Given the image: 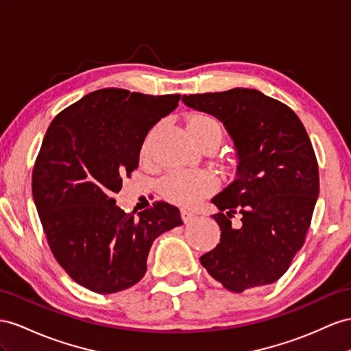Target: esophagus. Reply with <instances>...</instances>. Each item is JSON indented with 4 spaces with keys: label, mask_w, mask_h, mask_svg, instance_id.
Instances as JSON below:
<instances>
[{
    "label": "esophagus",
    "mask_w": 351,
    "mask_h": 351,
    "mask_svg": "<svg viewBox=\"0 0 351 351\" xmlns=\"http://www.w3.org/2000/svg\"><path fill=\"white\" fill-rule=\"evenodd\" d=\"M181 217H182V221L186 223V222L193 221V219H194V217H195V215H194L191 210H188V209H182V210H181Z\"/></svg>",
    "instance_id": "34e87169"
}]
</instances>
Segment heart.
Returning <instances> with one entry per match:
<instances>
[{"mask_svg": "<svg viewBox=\"0 0 351 351\" xmlns=\"http://www.w3.org/2000/svg\"><path fill=\"white\" fill-rule=\"evenodd\" d=\"M186 129L190 132L191 138L200 147L209 145V143L218 145L222 139V125L217 117L210 114H195L190 117L186 123ZM152 133H154V130L148 134L145 142H143V154L149 152ZM215 184H217V181L209 172H173L163 179L161 188H163V194L170 202L190 204L200 199L202 195L212 191Z\"/></svg>", "mask_w": 351, "mask_h": 351, "instance_id": "1", "label": "heart"}]
</instances>
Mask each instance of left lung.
I'll list each match as a JSON object with an SVG mask.
<instances>
[{"instance_id":"obj_1","label":"left lung","mask_w":351,"mask_h":351,"mask_svg":"<svg viewBox=\"0 0 351 351\" xmlns=\"http://www.w3.org/2000/svg\"><path fill=\"white\" fill-rule=\"evenodd\" d=\"M186 106L226 125L237 173L213 197L221 241L200 258L232 292L277 282L302 247L319 195V166L304 124L289 106L254 88L184 96ZM239 214V228L230 219Z\"/></svg>"}]
</instances>
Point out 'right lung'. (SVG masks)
I'll use <instances>...</instances> for the list:
<instances>
[{
    "mask_svg": "<svg viewBox=\"0 0 351 351\" xmlns=\"http://www.w3.org/2000/svg\"><path fill=\"white\" fill-rule=\"evenodd\" d=\"M179 99L101 88L49 125L32 170L35 208L53 256L90 291L115 293L136 285L154 240L182 226L179 209L166 202L134 215L114 199L138 169L149 129Z\"/></svg>",
    "mask_w": 351,
    "mask_h": 351,
    "instance_id": "1",
    "label": "right lung"
}]
</instances>
